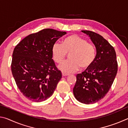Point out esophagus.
Listing matches in <instances>:
<instances>
[{"label": "esophagus", "mask_w": 128, "mask_h": 128, "mask_svg": "<svg viewBox=\"0 0 128 128\" xmlns=\"http://www.w3.org/2000/svg\"><path fill=\"white\" fill-rule=\"evenodd\" d=\"M69 74H68V73H66L65 72H62V76H68Z\"/></svg>", "instance_id": "1"}]
</instances>
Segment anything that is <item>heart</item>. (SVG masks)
Instances as JSON below:
<instances>
[{
	"label": "heart",
	"mask_w": 128,
	"mask_h": 128,
	"mask_svg": "<svg viewBox=\"0 0 128 128\" xmlns=\"http://www.w3.org/2000/svg\"><path fill=\"white\" fill-rule=\"evenodd\" d=\"M54 61L58 64L64 62L66 54H69V60L59 66V68L66 72L72 73L82 69H87L94 62L96 51L92 44L85 39L76 34L67 36L62 44L56 43L51 50Z\"/></svg>",
	"instance_id": "obj_1"
}]
</instances>
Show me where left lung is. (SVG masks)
<instances>
[{
  "label": "left lung",
  "mask_w": 128,
  "mask_h": 128,
  "mask_svg": "<svg viewBox=\"0 0 128 128\" xmlns=\"http://www.w3.org/2000/svg\"><path fill=\"white\" fill-rule=\"evenodd\" d=\"M94 43L96 55L93 64L77 74L73 94L80 102L89 104L103 98L111 88L118 72L116 54L113 47L102 36L82 30Z\"/></svg>",
  "instance_id": "1"
}]
</instances>
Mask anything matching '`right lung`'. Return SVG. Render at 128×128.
<instances>
[{
	"label": "right lung",
	"instance_id": "right-lung-1",
	"mask_svg": "<svg viewBox=\"0 0 128 128\" xmlns=\"http://www.w3.org/2000/svg\"><path fill=\"white\" fill-rule=\"evenodd\" d=\"M66 34L44 29L26 36L14 48L12 75L19 90L29 100L40 102L53 94L62 74L52 59V47Z\"/></svg>",
	"mask_w": 128,
	"mask_h": 128
}]
</instances>
